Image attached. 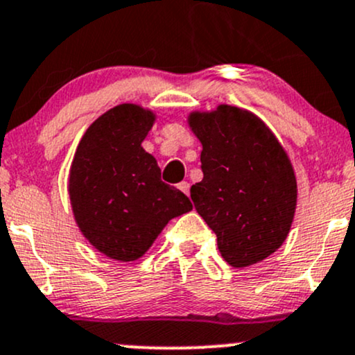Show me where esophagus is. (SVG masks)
Listing matches in <instances>:
<instances>
[{
	"mask_svg": "<svg viewBox=\"0 0 355 355\" xmlns=\"http://www.w3.org/2000/svg\"><path fill=\"white\" fill-rule=\"evenodd\" d=\"M178 189H180L182 192L185 193V196H189V192H190V184H189V182H180V184H178Z\"/></svg>",
	"mask_w": 355,
	"mask_h": 355,
	"instance_id": "34e87169",
	"label": "esophagus"
}]
</instances>
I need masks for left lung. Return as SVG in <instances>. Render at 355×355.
<instances>
[{
    "instance_id": "1",
    "label": "left lung",
    "mask_w": 355,
    "mask_h": 355,
    "mask_svg": "<svg viewBox=\"0 0 355 355\" xmlns=\"http://www.w3.org/2000/svg\"><path fill=\"white\" fill-rule=\"evenodd\" d=\"M189 123L202 143L204 178L190 189L196 210L231 266L259 263L286 239L297 207L285 150L263 121L234 106L193 112Z\"/></svg>"
}]
</instances>
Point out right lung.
Here are the masks:
<instances>
[{"mask_svg":"<svg viewBox=\"0 0 355 355\" xmlns=\"http://www.w3.org/2000/svg\"><path fill=\"white\" fill-rule=\"evenodd\" d=\"M153 121V112L121 104L97 118L77 146L69 178L73 216L107 258H141L170 219L192 210L141 148Z\"/></svg>","mask_w":355,"mask_h":355,"instance_id":"add662e5","label":"right lung"}]
</instances>
